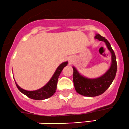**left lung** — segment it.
Returning <instances> with one entry per match:
<instances>
[{"mask_svg":"<svg viewBox=\"0 0 129 129\" xmlns=\"http://www.w3.org/2000/svg\"><path fill=\"white\" fill-rule=\"evenodd\" d=\"M95 39L104 42L111 54L110 67L103 75L96 78H88L81 75L75 67L73 69V84L76 92L85 97H96L102 94L110 87L115 78L117 71V62L115 54L110 43L104 37L97 34Z\"/></svg>","mask_w":129,"mask_h":129,"instance_id":"left-lung-1","label":"left lung"}]
</instances>
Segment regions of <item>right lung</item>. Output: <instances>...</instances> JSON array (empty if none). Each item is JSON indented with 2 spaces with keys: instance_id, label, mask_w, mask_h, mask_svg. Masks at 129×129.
Instances as JSON below:
<instances>
[{
  "instance_id": "1",
  "label": "right lung",
  "mask_w": 129,
  "mask_h": 129,
  "mask_svg": "<svg viewBox=\"0 0 129 129\" xmlns=\"http://www.w3.org/2000/svg\"><path fill=\"white\" fill-rule=\"evenodd\" d=\"M68 64V62H65L62 63L60 66H59L55 71L54 73L50 79V80L45 84L43 87L39 89L35 90H26L22 89L19 87L16 83V85L18 87V89L21 92L24 94L25 95L27 96L29 98L34 100H43L49 98L51 96H53L54 94L56 92V90L57 89V84L58 81V78H59V75L61 73L63 69L66 67Z\"/></svg>"
}]
</instances>
